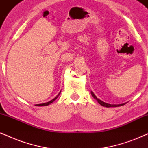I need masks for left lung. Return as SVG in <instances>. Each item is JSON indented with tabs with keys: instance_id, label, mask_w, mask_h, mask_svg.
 <instances>
[{
	"instance_id": "1",
	"label": "left lung",
	"mask_w": 148,
	"mask_h": 148,
	"mask_svg": "<svg viewBox=\"0 0 148 148\" xmlns=\"http://www.w3.org/2000/svg\"><path fill=\"white\" fill-rule=\"evenodd\" d=\"M91 94H92V95L93 97L95 98V99L97 100V101L99 102V103H100V104H101V106H105V107H117V106H123V105L125 104V103H122V104H110V103H105V102H103V101H101L100 99H97V97L95 95V94L92 92H91Z\"/></svg>"
}]
</instances>
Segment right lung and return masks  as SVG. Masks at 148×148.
I'll return each instance as SVG.
<instances>
[{"label":"right lung","instance_id":"add662e5","mask_svg":"<svg viewBox=\"0 0 148 148\" xmlns=\"http://www.w3.org/2000/svg\"><path fill=\"white\" fill-rule=\"evenodd\" d=\"M60 93H59V94H58V95H57L56 97H55V98H54V99H53L51 100V101H49V102H47V103H40V104H37V106H48V105H49V104H50V103H51L53 102V101H55V100H56V99H57V98H58V96H59V95H60Z\"/></svg>","mask_w":148,"mask_h":148}]
</instances>
